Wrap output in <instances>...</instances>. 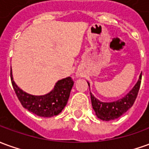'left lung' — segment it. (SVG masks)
I'll return each instance as SVG.
<instances>
[{
    "label": "left lung",
    "mask_w": 149,
    "mask_h": 149,
    "mask_svg": "<svg viewBox=\"0 0 149 149\" xmlns=\"http://www.w3.org/2000/svg\"><path fill=\"white\" fill-rule=\"evenodd\" d=\"M141 78L142 73L140 74V79L134 86V88L124 97L113 102H102L96 99V97H94V96L90 93L92 107L97 118L105 121L113 120L120 117L122 114H124L126 111L132 107L136 99V97L138 95L141 83Z\"/></svg>",
    "instance_id": "obj_1"
}]
</instances>
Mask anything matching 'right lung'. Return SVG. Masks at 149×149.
I'll list each match as a JSON object with an SVG mask.
<instances>
[{
	"instance_id": "obj_1",
	"label": "right lung",
	"mask_w": 149,
	"mask_h": 149,
	"mask_svg": "<svg viewBox=\"0 0 149 149\" xmlns=\"http://www.w3.org/2000/svg\"><path fill=\"white\" fill-rule=\"evenodd\" d=\"M13 88L22 107L40 117H52L59 114L68 102L70 92L74 84L72 77L62 79L56 84L52 92L43 96L28 94L19 89L14 83L10 71Z\"/></svg>"
}]
</instances>
